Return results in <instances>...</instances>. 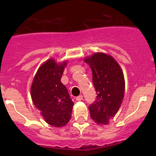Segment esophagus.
<instances>
[{
    "label": "esophagus",
    "instance_id": "obj_1",
    "mask_svg": "<svg viewBox=\"0 0 156 156\" xmlns=\"http://www.w3.org/2000/svg\"><path fill=\"white\" fill-rule=\"evenodd\" d=\"M76 101H82L83 100V95L80 94L79 95V96H77L76 98Z\"/></svg>",
    "mask_w": 156,
    "mask_h": 156
}]
</instances>
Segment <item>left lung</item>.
<instances>
[{
	"mask_svg": "<svg viewBox=\"0 0 156 156\" xmlns=\"http://www.w3.org/2000/svg\"><path fill=\"white\" fill-rule=\"evenodd\" d=\"M93 76L97 98L89 106L91 119L107 125L119 109L125 91L124 76L120 66L109 55L95 53L85 58Z\"/></svg>",
	"mask_w": 156,
	"mask_h": 156,
	"instance_id": "1",
	"label": "left lung"
}]
</instances>
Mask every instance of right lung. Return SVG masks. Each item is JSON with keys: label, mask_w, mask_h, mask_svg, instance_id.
I'll list each match as a JSON object with an SVG mask.
<instances>
[{"label": "right lung", "mask_w": 156, "mask_h": 156, "mask_svg": "<svg viewBox=\"0 0 156 156\" xmlns=\"http://www.w3.org/2000/svg\"><path fill=\"white\" fill-rule=\"evenodd\" d=\"M67 62L48 59L38 69L31 86V98L36 108L51 126L61 127L71 118L73 102L61 82Z\"/></svg>", "instance_id": "right-lung-1"}]
</instances>
